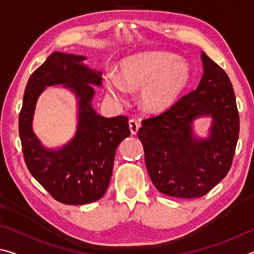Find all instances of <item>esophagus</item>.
<instances>
[{"label": "esophagus", "mask_w": 254, "mask_h": 254, "mask_svg": "<svg viewBox=\"0 0 254 254\" xmlns=\"http://www.w3.org/2000/svg\"><path fill=\"white\" fill-rule=\"evenodd\" d=\"M128 127H130V131H131V134H136L137 130H139L140 127V123L136 121V120L132 119L128 121Z\"/></svg>", "instance_id": "34e87169"}]
</instances>
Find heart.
<instances>
[{
	"mask_svg": "<svg viewBox=\"0 0 254 254\" xmlns=\"http://www.w3.org/2000/svg\"><path fill=\"white\" fill-rule=\"evenodd\" d=\"M186 60L166 51L132 55L120 63L119 76L107 74L104 85L112 100L123 102L127 91H140V101L148 112H162L173 106L190 81Z\"/></svg>",
	"mask_w": 254,
	"mask_h": 254,
	"instance_id": "1",
	"label": "heart"
}]
</instances>
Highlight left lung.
<instances>
[{"mask_svg":"<svg viewBox=\"0 0 254 254\" xmlns=\"http://www.w3.org/2000/svg\"><path fill=\"white\" fill-rule=\"evenodd\" d=\"M204 74L195 91L169 110L142 121L137 136L145 166L162 194L177 198L201 197L229 173L240 132L235 95L226 72L201 53ZM212 118L210 135L197 138L192 123Z\"/></svg>","mask_w":254,"mask_h":254,"instance_id":"obj_1","label":"left lung"}]
</instances>
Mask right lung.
Returning a JSON list of instances; mask_svg holds the SVG:
<instances>
[{"instance_id": "obj_1", "label": "right lung", "mask_w": 254, "mask_h": 254, "mask_svg": "<svg viewBox=\"0 0 254 254\" xmlns=\"http://www.w3.org/2000/svg\"><path fill=\"white\" fill-rule=\"evenodd\" d=\"M85 56L55 53L32 72L25 86L19 115L23 158L31 175L56 200L67 205L93 203L109 187L118 145L130 135L127 118H104L93 109V86L102 85V71L84 64ZM64 84L79 100L74 137L53 150L41 144L32 130L40 94L48 85Z\"/></svg>"}]
</instances>
